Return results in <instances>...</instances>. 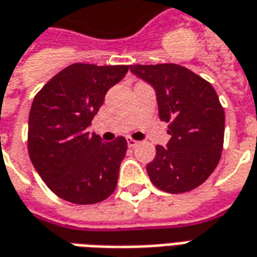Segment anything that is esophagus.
<instances>
[{
  "mask_svg": "<svg viewBox=\"0 0 257 257\" xmlns=\"http://www.w3.org/2000/svg\"><path fill=\"white\" fill-rule=\"evenodd\" d=\"M138 145H139V142L135 141V139H132V138H129V139H128V146L129 147H136Z\"/></svg>",
  "mask_w": 257,
  "mask_h": 257,
  "instance_id": "34e87169",
  "label": "esophagus"
}]
</instances>
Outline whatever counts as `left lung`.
Returning a JSON list of instances; mask_svg holds the SVG:
<instances>
[{"label":"left lung","instance_id":"obj_1","mask_svg":"<svg viewBox=\"0 0 257 257\" xmlns=\"http://www.w3.org/2000/svg\"><path fill=\"white\" fill-rule=\"evenodd\" d=\"M153 86L161 121L171 139L157 145L146 170L156 188L184 193L202 185L216 170L224 145V108L207 80L177 64L131 65Z\"/></svg>","mask_w":257,"mask_h":257}]
</instances>
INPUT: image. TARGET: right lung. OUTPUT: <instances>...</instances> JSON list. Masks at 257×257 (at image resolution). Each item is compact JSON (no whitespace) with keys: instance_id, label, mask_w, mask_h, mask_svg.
I'll list each match as a JSON object with an SVG mask.
<instances>
[{"instance_id":"obj_1","label":"right lung","mask_w":257,"mask_h":257,"mask_svg":"<svg viewBox=\"0 0 257 257\" xmlns=\"http://www.w3.org/2000/svg\"><path fill=\"white\" fill-rule=\"evenodd\" d=\"M128 69L76 62L50 79L32 103L29 157L48 188L66 202L94 204L115 191L126 139L103 142L87 126L105 93Z\"/></svg>"}]
</instances>
